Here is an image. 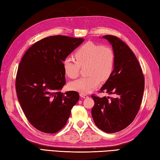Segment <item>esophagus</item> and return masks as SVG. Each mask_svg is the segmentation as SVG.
<instances>
[{"label": "esophagus", "instance_id": "34e87169", "mask_svg": "<svg viewBox=\"0 0 160 160\" xmlns=\"http://www.w3.org/2000/svg\"><path fill=\"white\" fill-rule=\"evenodd\" d=\"M80 96L83 98H88V95L86 94H84V93H80Z\"/></svg>", "mask_w": 160, "mask_h": 160}]
</instances>
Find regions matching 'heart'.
<instances>
[{"label": "heart", "instance_id": "obj_1", "mask_svg": "<svg viewBox=\"0 0 160 160\" xmlns=\"http://www.w3.org/2000/svg\"><path fill=\"white\" fill-rule=\"evenodd\" d=\"M75 60L67 57L62 61V68L68 77L74 79L79 74L81 65L88 64V77H83L70 83V88L81 93H89L99 85L101 79H108L115 65V53L112 48L88 42L76 52Z\"/></svg>", "mask_w": 160, "mask_h": 160}]
</instances>
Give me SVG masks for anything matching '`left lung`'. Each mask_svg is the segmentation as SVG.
<instances>
[{
    "label": "left lung",
    "instance_id": "left-lung-1",
    "mask_svg": "<svg viewBox=\"0 0 160 160\" xmlns=\"http://www.w3.org/2000/svg\"><path fill=\"white\" fill-rule=\"evenodd\" d=\"M102 38L106 39L112 46L115 65L100 90L116 97L92 95L95 105L91 114L99 129L107 133H114L127 128L136 117L142 100L145 81L137 57L124 42L113 35H104Z\"/></svg>",
    "mask_w": 160,
    "mask_h": 160
}]
</instances>
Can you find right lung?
<instances>
[{
	"label": "right lung",
	"instance_id": "1",
	"mask_svg": "<svg viewBox=\"0 0 160 160\" xmlns=\"http://www.w3.org/2000/svg\"><path fill=\"white\" fill-rule=\"evenodd\" d=\"M83 41L50 36L32 45L23 55L17 74V94L27 119L38 130L49 134L61 130L79 101L77 92L60 90L65 84L63 60Z\"/></svg>",
	"mask_w": 160,
	"mask_h": 160
}]
</instances>
